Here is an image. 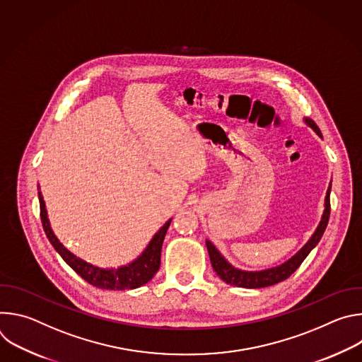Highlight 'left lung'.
<instances>
[{"label":"left lung","mask_w":362,"mask_h":362,"mask_svg":"<svg viewBox=\"0 0 362 362\" xmlns=\"http://www.w3.org/2000/svg\"><path fill=\"white\" fill-rule=\"evenodd\" d=\"M303 122L311 127L320 137H322L320 127L315 124L314 120L311 119H303ZM329 193H331V185L327 190V196H325V211L324 215L321 218V222L317 228V230L314 232V235L311 236L305 246L295 253L291 259H288L286 262H284L279 267L271 268V269H265V271H242L238 269L235 267H232L225 257L222 256V253L216 249V246L211 242V240H206V247H208L209 252V257H211V264L216 272V275L226 284L233 285V286H240V288H265V286H271L275 285L278 282H282L285 279H288L298 268L299 265L303 262L305 257L309 255L321 240L328 221H329V212H331V204H329Z\"/></svg>","instance_id":"obj_1"}]
</instances>
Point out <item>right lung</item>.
Wrapping results in <instances>:
<instances>
[{
    "instance_id": "obj_1",
    "label": "right lung",
    "mask_w": 362,
    "mask_h": 362,
    "mask_svg": "<svg viewBox=\"0 0 362 362\" xmlns=\"http://www.w3.org/2000/svg\"><path fill=\"white\" fill-rule=\"evenodd\" d=\"M40 189V186H38ZM40 199V216L42 222L44 232L49 240V243L54 246V249L60 253V256L64 259V262L74 269L84 281H87L90 285L101 288V289H110V291H123V289H134L144 284H147L154 274L159 271L160 267V253H162V245L166 236V232L170 226L172 219H169L158 232L151 238L146 249L141 252V255L136 259L124 267L120 268H98L94 267L80 257H77L74 253H71L54 235L53 229L49 226V221L47 218L45 203L42 199L41 192H38Z\"/></svg>"
}]
</instances>
